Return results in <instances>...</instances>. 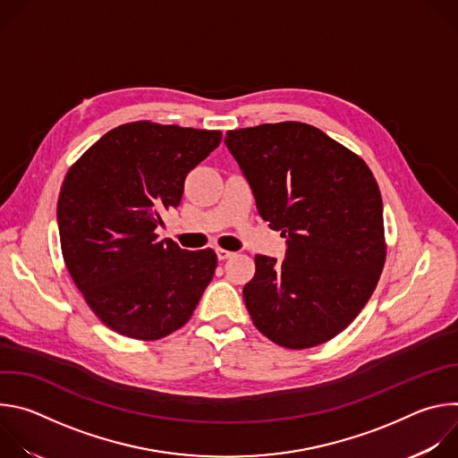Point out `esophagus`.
<instances>
[{"mask_svg":"<svg viewBox=\"0 0 458 458\" xmlns=\"http://www.w3.org/2000/svg\"><path fill=\"white\" fill-rule=\"evenodd\" d=\"M216 253H217V259H219V260H226V259L233 257V251L225 250V248H216Z\"/></svg>","mask_w":458,"mask_h":458,"instance_id":"obj_1","label":"esophagus"}]
</instances>
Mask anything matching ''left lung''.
<instances>
[{"mask_svg":"<svg viewBox=\"0 0 458 458\" xmlns=\"http://www.w3.org/2000/svg\"><path fill=\"white\" fill-rule=\"evenodd\" d=\"M225 143L259 216L286 239L283 263L255 255V276L242 288L253 324L290 350L334 339L364 308L384 267L373 174L359 156L297 121L230 130Z\"/></svg>","mask_w":458,"mask_h":458,"instance_id":"8db88e82","label":"left lung"}]
</instances>
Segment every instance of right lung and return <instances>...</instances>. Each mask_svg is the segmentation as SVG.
<instances>
[{"mask_svg":"<svg viewBox=\"0 0 458 458\" xmlns=\"http://www.w3.org/2000/svg\"><path fill=\"white\" fill-rule=\"evenodd\" d=\"M219 130L138 121L92 145L67 172L57 199L64 265L110 330L161 339L191 317L214 277L216 251L159 241L184 177L221 143Z\"/></svg>","mask_w":458,"mask_h":458,"instance_id":"right-lung-1","label":"right lung"}]
</instances>
